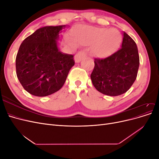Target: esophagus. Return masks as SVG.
<instances>
[{
    "instance_id": "esophagus-1",
    "label": "esophagus",
    "mask_w": 159,
    "mask_h": 159,
    "mask_svg": "<svg viewBox=\"0 0 159 159\" xmlns=\"http://www.w3.org/2000/svg\"><path fill=\"white\" fill-rule=\"evenodd\" d=\"M86 56V53L84 51H80L78 52L75 56V61L78 63L81 60H83V58Z\"/></svg>"
}]
</instances>
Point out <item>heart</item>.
I'll list each match as a JSON object with an SVG mask.
<instances>
[{"instance_id":"1","label":"heart","mask_w":159,"mask_h":159,"mask_svg":"<svg viewBox=\"0 0 159 159\" xmlns=\"http://www.w3.org/2000/svg\"><path fill=\"white\" fill-rule=\"evenodd\" d=\"M71 34L81 44H94V54L99 57H105L113 54L119 48L122 40L121 34L114 28L79 26L72 30Z\"/></svg>"}]
</instances>
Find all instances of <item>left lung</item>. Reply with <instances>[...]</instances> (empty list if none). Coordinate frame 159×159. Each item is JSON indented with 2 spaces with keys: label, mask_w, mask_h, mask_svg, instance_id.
Listing matches in <instances>:
<instances>
[{
  "label": "left lung",
  "mask_w": 159,
  "mask_h": 159,
  "mask_svg": "<svg viewBox=\"0 0 159 159\" xmlns=\"http://www.w3.org/2000/svg\"><path fill=\"white\" fill-rule=\"evenodd\" d=\"M94 63L91 79L96 89L109 96L125 93L137 76L139 56L136 43L124 32L121 48L105 58H95Z\"/></svg>",
  "instance_id": "1"
}]
</instances>
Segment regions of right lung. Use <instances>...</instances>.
<instances>
[{"instance_id":"1","label":"right lung","mask_w":159,"mask_h":159,"mask_svg":"<svg viewBox=\"0 0 159 159\" xmlns=\"http://www.w3.org/2000/svg\"><path fill=\"white\" fill-rule=\"evenodd\" d=\"M65 25L44 26L25 38L16 57L17 78L26 91L44 97L60 90L75 64L73 55L58 50L56 40Z\"/></svg>"}]
</instances>
